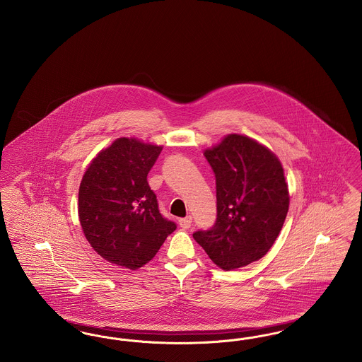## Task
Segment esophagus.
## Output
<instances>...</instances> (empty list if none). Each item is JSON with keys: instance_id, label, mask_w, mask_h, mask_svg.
Returning a JSON list of instances; mask_svg holds the SVG:
<instances>
[{"instance_id": "1", "label": "esophagus", "mask_w": 362, "mask_h": 362, "mask_svg": "<svg viewBox=\"0 0 362 362\" xmlns=\"http://www.w3.org/2000/svg\"><path fill=\"white\" fill-rule=\"evenodd\" d=\"M191 224H192V217H191V216H187V217L179 220V225H180L183 229H189Z\"/></svg>"}]
</instances>
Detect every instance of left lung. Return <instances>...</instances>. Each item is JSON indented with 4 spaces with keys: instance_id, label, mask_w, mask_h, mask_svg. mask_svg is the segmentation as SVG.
I'll list each match as a JSON object with an SVG mask.
<instances>
[{
    "instance_id": "8db88e82",
    "label": "left lung",
    "mask_w": 362,
    "mask_h": 362,
    "mask_svg": "<svg viewBox=\"0 0 362 362\" xmlns=\"http://www.w3.org/2000/svg\"><path fill=\"white\" fill-rule=\"evenodd\" d=\"M217 191V218L192 238L223 270L263 258L273 247L289 210L281 161L252 138L228 134L205 151Z\"/></svg>"
}]
</instances>
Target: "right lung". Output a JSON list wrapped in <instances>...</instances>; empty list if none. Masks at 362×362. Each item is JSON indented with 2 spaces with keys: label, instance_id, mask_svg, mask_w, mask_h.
<instances>
[{
  "label": "right lung",
  "instance_id": "1",
  "mask_svg": "<svg viewBox=\"0 0 362 362\" xmlns=\"http://www.w3.org/2000/svg\"><path fill=\"white\" fill-rule=\"evenodd\" d=\"M163 146L115 139L92 160L78 189V218L86 240L110 263L137 270L176 229L158 210L148 173Z\"/></svg>",
  "mask_w": 362,
  "mask_h": 362
}]
</instances>
